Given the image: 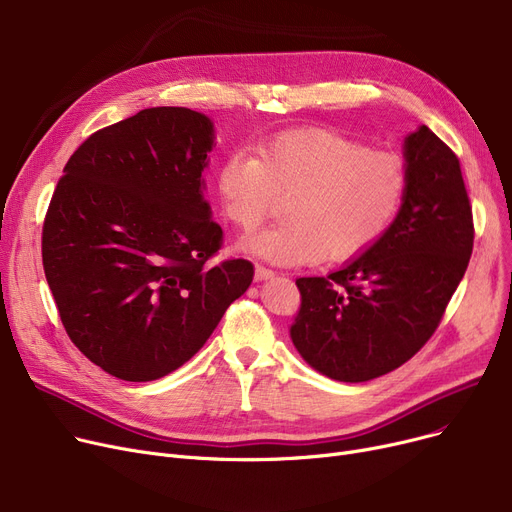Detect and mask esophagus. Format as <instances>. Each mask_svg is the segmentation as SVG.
Wrapping results in <instances>:
<instances>
[{"instance_id":"1","label":"esophagus","mask_w":512,"mask_h":512,"mask_svg":"<svg viewBox=\"0 0 512 512\" xmlns=\"http://www.w3.org/2000/svg\"><path fill=\"white\" fill-rule=\"evenodd\" d=\"M274 276H276V272L270 270V267L255 265V280H272Z\"/></svg>"}]
</instances>
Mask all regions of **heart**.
<instances>
[{
  "instance_id": "obj_1",
  "label": "heart",
  "mask_w": 512,
  "mask_h": 512,
  "mask_svg": "<svg viewBox=\"0 0 512 512\" xmlns=\"http://www.w3.org/2000/svg\"><path fill=\"white\" fill-rule=\"evenodd\" d=\"M409 191L400 155L330 130H290L247 151L230 153L218 172L226 218L240 230L257 228L278 199L288 222L240 242L280 265L342 261L373 247L396 222Z\"/></svg>"
}]
</instances>
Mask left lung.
<instances>
[{"mask_svg":"<svg viewBox=\"0 0 512 512\" xmlns=\"http://www.w3.org/2000/svg\"><path fill=\"white\" fill-rule=\"evenodd\" d=\"M409 191L392 228L326 278H299L290 338L338 382H367L432 338L473 251V213L459 157L427 126L405 139Z\"/></svg>","mask_w":512,"mask_h":512,"instance_id":"left-lung-1","label":"left lung"}]
</instances>
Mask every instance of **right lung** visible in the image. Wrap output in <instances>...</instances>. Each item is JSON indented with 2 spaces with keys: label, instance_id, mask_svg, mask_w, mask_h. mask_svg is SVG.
<instances>
[{
  "label": "right lung",
  "instance_id": "obj_1",
  "mask_svg": "<svg viewBox=\"0 0 512 512\" xmlns=\"http://www.w3.org/2000/svg\"><path fill=\"white\" fill-rule=\"evenodd\" d=\"M213 124L149 107L105 126L64 168L43 222V270L74 346L114 378L151 382L207 342L253 282V263H211L224 232L201 172Z\"/></svg>",
  "mask_w": 512,
  "mask_h": 512
}]
</instances>
